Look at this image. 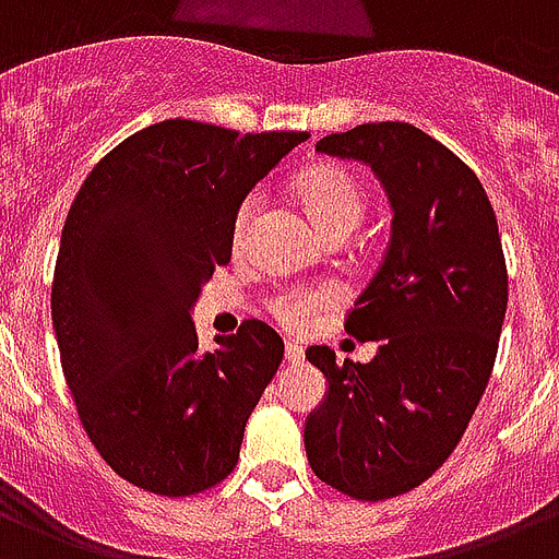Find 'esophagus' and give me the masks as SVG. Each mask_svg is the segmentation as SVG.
<instances>
[{"mask_svg": "<svg viewBox=\"0 0 559 559\" xmlns=\"http://www.w3.org/2000/svg\"><path fill=\"white\" fill-rule=\"evenodd\" d=\"M285 360H288V364H300L302 360V346L300 343H285Z\"/></svg>", "mask_w": 559, "mask_h": 559, "instance_id": "esophagus-1", "label": "esophagus"}]
</instances>
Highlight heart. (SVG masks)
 Wrapping results in <instances>:
<instances>
[{
    "instance_id": "b5f03b06",
    "label": "heart",
    "mask_w": 559,
    "mask_h": 559,
    "mask_svg": "<svg viewBox=\"0 0 559 559\" xmlns=\"http://www.w3.org/2000/svg\"><path fill=\"white\" fill-rule=\"evenodd\" d=\"M294 195L314 222V227L325 239L332 236H346L360 225L366 213L369 195H366L364 181L346 167L337 164H323V167L306 169L297 185ZM259 210V195H245L234 213V225H230V242L239 248L245 236L251 230L253 218ZM337 292L329 285H297V288H283L267 297V311L285 325V329H302V325L323 308L334 306Z\"/></svg>"
}]
</instances>
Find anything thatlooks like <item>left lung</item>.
Masks as SVG:
<instances>
[{
  "label": "left lung",
  "instance_id": "obj_1",
  "mask_svg": "<svg viewBox=\"0 0 559 559\" xmlns=\"http://www.w3.org/2000/svg\"><path fill=\"white\" fill-rule=\"evenodd\" d=\"M317 153L369 164L390 193L392 236L346 332L378 341L369 364L306 352L329 395L306 421L317 479L352 499L401 497L456 450L493 372L508 308L497 213L467 164L413 123L323 138Z\"/></svg>",
  "mask_w": 559,
  "mask_h": 559
}]
</instances>
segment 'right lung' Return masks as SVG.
Listing matches in <instances>:
<instances>
[{
	"mask_svg": "<svg viewBox=\"0 0 559 559\" xmlns=\"http://www.w3.org/2000/svg\"><path fill=\"white\" fill-rule=\"evenodd\" d=\"M306 132L160 120L103 155L71 202L51 320L83 430L120 479L193 497L230 476L283 364L262 320L199 349L190 308L230 262L234 213Z\"/></svg>",
	"mask_w": 559,
	"mask_h": 559,
	"instance_id": "right-lung-1",
	"label": "right lung"
}]
</instances>
